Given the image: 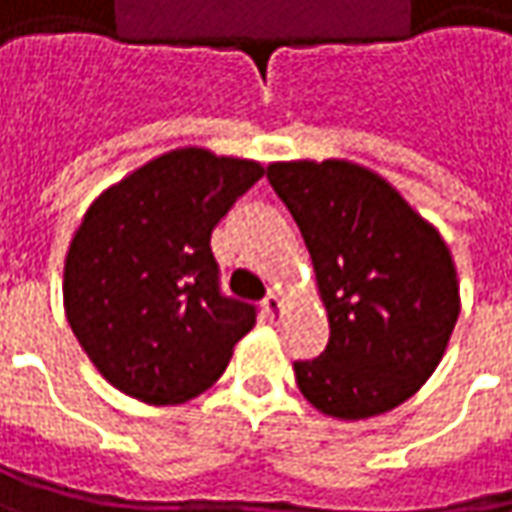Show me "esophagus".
<instances>
[{
    "mask_svg": "<svg viewBox=\"0 0 512 512\" xmlns=\"http://www.w3.org/2000/svg\"><path fill=\"white\" fill-rule=\"evenodd\" d=\"M262 306H265V311H268L271 317H276V314L282 311V297H279V294H274V291H271V294L265 297V303H262Z\"/></svg>",
    "mask_w": 512,
    "mask_h": 512,
    "instance_id": "34e87169",
    "label": "esophagus"
}]
</instances>
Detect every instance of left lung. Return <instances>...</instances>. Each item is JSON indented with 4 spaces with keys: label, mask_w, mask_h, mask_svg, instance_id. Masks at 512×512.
<instances>
[{
    "label": "left lung",
    "mask_w": 512,
    "mask_h": 512,
    "mask_svg": "<svg viewBox=\"0 0 512 512\" xmlns=\"http://www.w3.org/2000/svg\"><path fill=\"white\" fill-rule=\"evenodd\" d=\"M309 247L329 344L297 361L311 405L370 420L411 399L443 361L460 314L452 250L382 174L349 160L268 165Z\"/></svg>",
    "instance_id": "obj_1"
}]
</instances>
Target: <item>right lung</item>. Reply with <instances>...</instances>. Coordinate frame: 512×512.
I'll return each mask as SVG.
<instances>
[{"label": "right lung", "instance_id": "add662e5", "mask_svg": "<svg viewBox=\"0 0 512 512\" xmlns=\"http://www.w3.org/2000/svg\"><path fill=\"white\" fill-rule=\"evenodd\" d=\"M262 163L174 148L104 189L63 265L66 320L95 370L145 405H180L227 370L256 309L221 294L215 224Z\"/></svg>", "mask_w": 512, "mask_h": 512}]
</instances>
